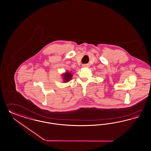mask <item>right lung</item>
Segmentation results:
<instances>
[{
    "label": "right lung",
    "instance_id": "obj_1",
    "mask_svg": "<svg viewBox=\"0 0 151 151\" xmlns=\"http://www.w3.org/2000/svg\"><path fill=\"white\" fill-rule=\"evenodd\" d=\"M73 73L71 71H66L65 73L62 74V78L63 79V82L64 83H68L69 82L73 77Z\"/></svg>",
    "mask_w": 151,
    "mask_h": 151
}]
</instances>
